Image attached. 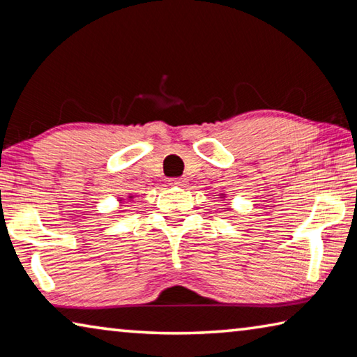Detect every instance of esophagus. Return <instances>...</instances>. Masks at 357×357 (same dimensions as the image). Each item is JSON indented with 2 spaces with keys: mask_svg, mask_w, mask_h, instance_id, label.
Returning a JSON list of instances; mask_svg holds the SVG:
<instances>
[{
  "mask_svg": "<svg viewBox=\"0 0 357 357\" xmlns=\"http://www.w3.org/2000/svg\"><path fill=\"white\" fill-rule=\"evenodd\" d=\"M184 183H185L184 178H172L170 179L172 185H184Z\"/></svg>",
  "mask_w": 357,
  "mask_h": 357,
  "instance_id": "1",
  "label": "esophagus"
}]
</instances>
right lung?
<instances>
[{
	"label": "right lung",
	"mask_w": 357,
	"mask_h": 357,
	"mask_svg": "<svg viewBox=\"0 0 357 357\" xmlns=\"http://www.w3.org/2000/svg\"><path fill=\"white\" fill-rule=\"evenodd\" d=\"M129 198H132V197H129Z\"/></svg>",
	"instance_id": "obj_1"
}]
</instances>
